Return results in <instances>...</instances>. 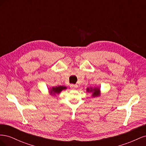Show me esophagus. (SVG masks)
<instances>
[{"label": "esophagus", "instance_id": "obj_1", "mask_svg": "<svg viewBox=\"0 0 146 146\" xmlns=\"http://www.w3.org/2000/svg\"><path fill=\"white\" fill-rule=\"evenodd\" d=\"M70 87L71 89H76V88H78V85H70Z\"/></svg>", "mask_w": 146, "mask_h": 146}]
</instances>
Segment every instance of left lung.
Segmentation results:
<instances>
[{"mask_svg": "<svg viewBox=\"0 0 146 146\" xmlns=\"http://www.w3.org/2000/svg\"><path fill=\"white\" fill-rule=\"evenodd\" d=\"M86 92L91 93V97L92 98H98L101 95V91L100 88L99 87L96 86V87H88L86 88Z\"/></svg>", "mask_w": 146, "mask_h": 146, "instance_id": "8db88e82", "label": "left lung"}]
</instances>
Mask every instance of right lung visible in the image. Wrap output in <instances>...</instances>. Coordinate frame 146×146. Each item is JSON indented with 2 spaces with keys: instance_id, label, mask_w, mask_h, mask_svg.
<instances>
[{
  "instance_id": "right-lung-1",
  "label": "right lung",
  "mask_w": 146,
  "mask_h": 146,
  "mask_svg": "<svg viewBox=\"0 0 146 146\" xmlns=\"http://www.w3.org/2000/svg\"><path fill=\"white\" fill-rule=\"evenodd\" d=\"M66 89H67V87L65 86H56L55 87L50 88L48 90V91L50 95L55 96L57 94H59L63 90H64Z\"/></svg>"
}]
</instances>
